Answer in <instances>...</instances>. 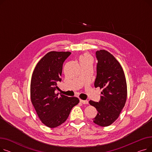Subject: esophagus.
<instances>
[{
	"mask_svg": "<svg viewBox=\"0 0 152 152\" xmlns=\"http://www.w3.org/2000/svg\"><path fill=\"white\" fill-rule=\"evenodd\" d=\"M80 102L81 103H83V104H86V105L88 104V103H89V102L87 100H81V99H80Z\"/></svg>",
	"mask_w": 152,
	"mask_h": 152,
	"instance_id": "34e87169",
	"label": "esophagus"
}]
</instances>
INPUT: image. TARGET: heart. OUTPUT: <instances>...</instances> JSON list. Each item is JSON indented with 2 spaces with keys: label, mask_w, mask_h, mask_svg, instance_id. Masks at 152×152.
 I'll use <instances>...</instances> for the list:
<instances>
[{
  "label": "heart",
  "mask_w": 152,
  "mask_h": 152,
  "mask_svg": "<svg viewBox=\"0 0 152 152\" xmlns=\"http://www.w3.org/2000/svg\"><path fill=\"white\" fill-rule=\"evenodd\" d=\"M87 58H89V56L87 54H84V55H82L81 57H80V61H81L83 60H84V59H86Z\"/></svg>",
  "instance_id": "1"
}]
</instances>
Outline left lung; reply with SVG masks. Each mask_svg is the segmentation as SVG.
Returning a JSON list of instances; mask_svg holds the SVG:
<instances>
[{
    "instance_id": "8db88e82",
    "label": "left lung",
    "mask_w": 152,
    "mask_h": 152,
    "mask_svg": "<svg viewBox=\"0 0 152 152\" xmlns=\"http://www.w3.org/2000/svg\"><path fill=\"white\" fill-rule=\"evenodd\" d=\"M95 54L98 62L94 86L103 91L99 102L90 100L89 103L98 111L93 122L105 127L116 120L125 105L127 84L124 71L113 55L105 50H97Z\"/></svg>"
}]
</instances>
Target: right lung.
I'll use <instances>...</instances> for the list:
<instances>
[{
  "label": "right lung",
  "mask_w": 152,
  "mask_h": 152,
  "mask_svg": "<svg viewBox=\"0 0 152 152\" xmlns=\"http://www.w3.org/2000/svg\"><path fill=\"white\" fill-rule=\"evenodd\" d=\"M70 52L52 51L39 60L33 73L30 93L31 102L41 122L46 126L54 128L65 122L73 107L79 100L75 97L58 95L63 64Z\"/></svg>",
  "instance_id": "obj_1"
}]
</instances>
